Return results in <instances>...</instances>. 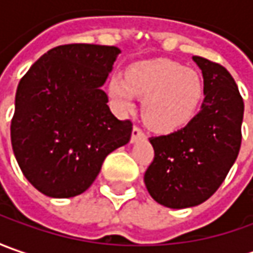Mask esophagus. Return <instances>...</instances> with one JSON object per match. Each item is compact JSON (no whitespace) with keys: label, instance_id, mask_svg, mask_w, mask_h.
Returning <instances> with one entry per match:
<instances>
[{"label":"esophagus","instance_id":"obj_1","mask_svg":"<svg viewBox=\"0 0 253 253\" xmlns=\"http://www.w3.org/2000/svg\"><path fill=\"white\" fill-rule=\"evenodd\" d=\"M142 138H145V133L142 131L139 126H133V129H132V135H131V142H136L138 139H142Z\"/></svg>","mask_w":253,"mask_h":253}]
</instances>
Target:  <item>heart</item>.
Segmentation results:
<instances>
[{"instance_id":"1","label":"heart","mask_w":253,"mask_h":253,"mask_svg":"<svg viewBox=\"0 0 253 253\" xmlns=\"http://www.w3.org/2000/svg\"><path fill=\"white\" fill-rule=\"evenodd\" d=\"M110 97L121 111H131L133 98H143L142 118L158 132L186 126L197 115L203 101V82L191 69L158 59L132 64L125 79L112 77Z\"/></svg>"}]
</instances>
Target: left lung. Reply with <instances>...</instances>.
Instances as JSON below:
<instances>
[{
	"instance_id": "1",
	"label": "left lung",
	"mask_w": 253,
	"mask_h": 253,
	"mask_svg": "<svg viewBox=\"0 0 253 253\" xmlns=\"http://www.w3.org/2000/svg\"><path fill=\"white\" fill-rule=\"evenodd\" d=\"M204 79L201 110L179 131L149 138L155 158L145 171L152 199L169 209L194 207L222 184L238 158L244 100L229 72L193 56Z\"/></svg>"
}]
</instances>
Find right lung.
Listing matches in <instances>:
<instances>
[{
  "instance_id": "obj_1",
  "label": "right lung",
  "mask_w": 253,
  "mask_h": 253,
  "mask_svg": "<svg viewBox=\"0 0 253 253\" xmlns=\"http://www.w3.org/2000/svg\"><path fill=\"white\" fill-rule=\"evenodd\" d=\"M120 53L115 46H56L18 84L12 149L25 177L44 196L84 193L107 155L131 139L132 122L114 117L101 90Z\"/></svg>"
}]
</instances>
